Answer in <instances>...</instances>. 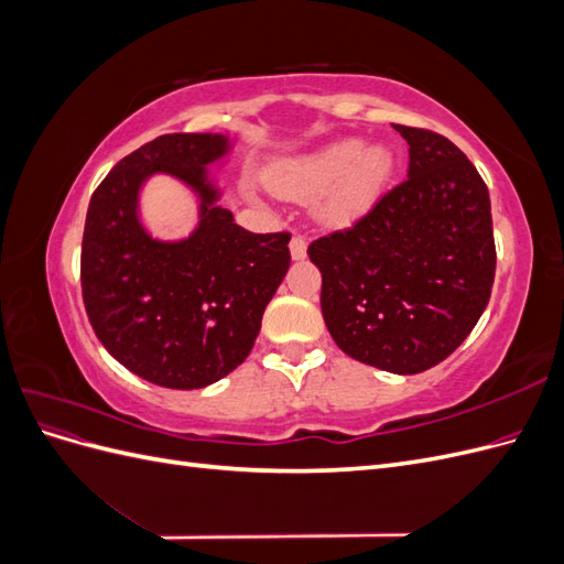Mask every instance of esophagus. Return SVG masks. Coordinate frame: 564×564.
Wrapping results in <instances>:
<instances>
[{"mask_svg":"<svg viewBox=\"0 0 564 564\" xmlns=\"http://www.w3.org/2000/svg\"><path fill=\"white\" fill-rule=\"evenodd\" d=\"M289 249H292V259H294V261H303L305 253H308V242H305V237L294 235V237H292V245H289Z\"/></svg>","mask_w":564,"mask_h":564,"instance_id":"obj_1","label":"esophagus"}]
</instances>
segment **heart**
Wrapping results in <instances>:
<instances>
[{
    "label": "heart",
    "instance_id": "obj_1",
    "mask_svg": "<svg viewBox=\"0 0 564 564\" xmlns=\"http://www.w3.org/2000/svg\"><path fill=\"white\" fill-rule=\"evenodd\" d=\"M395 169V155L386 143L362 148L360 139H340L313 155L272 164L265 181L275 193L308 199L322 193L317 218L340 228L362 218L383 193Z\"/></svg>",
    "mask_w": 564,
    "mask_h": 564
}]
</instances>
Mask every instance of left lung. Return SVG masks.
Returning <instances> with one entry per match:
<instances>
[{
    "label": "left lung",
    "instance_id": "1",
    "mask_svg": "<svg viewBox=\"0 0 564 564\" xmlns=\"http://www.w3.org/2000/svg\"><path fill=\"white\" fill-rule=\"evenodd\" d=\"M406 178L348 230L308 247L322 315L352 360L392 373L440 365L487 308L497 270L489 191L473 162L429 129L392 124Z\"/></svg>",
    "mask_w": 564,
    "mask_h": 564
}]
</instances>
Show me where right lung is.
Listing matches in <instances>:
<instances>
[{"label":"right lung","instance_id":"add662e5","mask_svg":"<svg viewBox=\"0 0 564 564\" xmlns=\"http://www.w3.org/2000/svg\"><path fill=\"white\" fill-rule=\"evenodd\" d=\"M228 152L224 133L158 135L119 160L89 202L84 308L115 360L162 388H204L240 367L292 263V235L249 232L218 207L207 166ZM155 173L200 199V224L185 241H155L140 224L138 193Z\"/></svg>","mask_w":564,"mask_h":564}]
</instances>
